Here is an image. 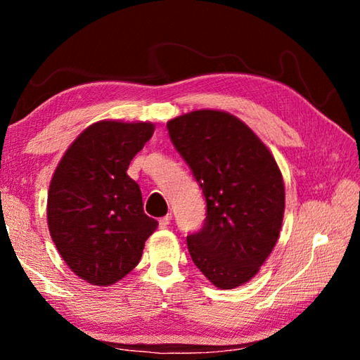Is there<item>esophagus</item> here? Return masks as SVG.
Wrapping results in <instances>:
<instances>
[{
  "label": "esophagus",
  "instance_id": "obj_1",
  "mask_svg": "<svg viewBox=\"0 0 360 360\" xmlns=\"http://www.w3.org/2000/svg\"><path fill=\"white\" fill-rule=\"evenodd\" d=\"M169 221H172V214H167V216L160 217V219H158V227L167 229L168 225H169Z\"/></svg>",
  "mask_w": 360,
  "mask_h": 360
}]
</instances>
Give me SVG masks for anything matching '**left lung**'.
I'll return each instance as SVG.
<instances>
[{
	"instance_id": "1",
	"label": "left lung",
	"mask_w": 360,
	"mask_h": 360,
	"mask_svg": "<svg viewBox=\"0 0 360 360\" xmlns=\"http://www.w3.org/2000/svg\"><path fill=\"white\" fill-rule=\"evenodd\" d=\"M167 129L206 200L203 227L187 236L193 264L216 288H238L257 275L281 231L285 193L275 157L225 111L182 114Z\"/></svg>"
}]
</instances>
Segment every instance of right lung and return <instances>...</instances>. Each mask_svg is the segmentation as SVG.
<instances>
[{
    "label": "right lung",
    "instance_id": "obj_1",
    "mask_svg": "<svg viewBox=\"0 0 360 360\" xmlns=\"http://www.w3.org/2000/svg\"><path fill=\"white\" fill-rule=\"evenodd\" d=\"M152 133L150 122H96L75 139L52 176L49 231L71 271L94 285L129 275L158 225L144 214L139 186L127 174Z\"/></svg>",
    "mask_w": 360,
    "mask_h": 360
}]
</instances>
